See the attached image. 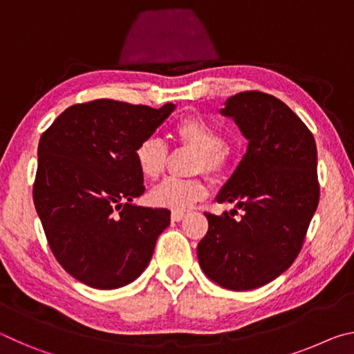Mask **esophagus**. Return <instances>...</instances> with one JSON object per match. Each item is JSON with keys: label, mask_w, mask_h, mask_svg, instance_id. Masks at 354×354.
<instances>
[{"label": "esophagus", "mask_w": 354, "mask_h": 354, "mask_svg": "<svg viewBox=\"0 0 354 354\" xmlns=\"http://www.w3.org/2000/svg\"><path fill=\"white\" fill-rule=\"evenodd\" d=\"M184 217H185L184 212H178V211H173L171 212V220L173 221H181Z\"/></svg>", "instance_id": "34e87169"}]
</instances>
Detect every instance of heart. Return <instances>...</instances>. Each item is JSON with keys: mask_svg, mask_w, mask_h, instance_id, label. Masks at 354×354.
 <instances>
[{"mask_svg": "<svg viewBox=\"0 0 354 354\" xmlns=\"http://www.w3.org/2000/svg\"><path fill=\"white\" fill-rule=\"evenodd\" d=\"M176 140L198 153L195 170L205 171L209 176H218L226 165L225 139L217 129L205 120L195 115L184 117L173 128ZM167 147L156 137H149L139 143L134 158L140 175L154 181L165 170ZM206 185L200 179L169 178L151 192V201L156 206L171 211H187L196 201L205 198Z\"/></svg>", "mask_w": 354, "mask_h": 354, "instance_id": "heart-1", "label": "heart"}]
</instances>
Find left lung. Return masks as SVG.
<instances>
[{
	"label": "left lung",
	"instance_id": "obj_1",
	"mask_svg": "<svg viewBox=\"0 0 354 354\" xmlns=\"http://www.w3.org/2000/svg\"><path fill=\"white\" fill-rule=\"evenodd\" d=\"M220 113L234 120L248 148L215 200L243 214H205L209 230L196 254L212 283L251 290L277 279L301 250L319 206L317 147L306 124L268 93H237Z\"/></svg>",
	"mask_w": 354,
	"mask_h": 354
}]
</instances>
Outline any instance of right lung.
Listing matches in <instances>:
<instances>
[{"label": "right lung", "instance_id": "right-lung-1", "mask_svg": "<svg viewBox=\"0 0 354 354\" xmlns=\"http://www.w3.org/2000/svg\"><path fill=\"white\" fill-rule=\"evenodd\" d=\"M175 109L97 100L70 106L41 134L35 211L57 262L86 286L133 283L170 225L169 209L133 203L145 192L134 153Z\"/></svg>", "mask_w": 354, "mask_h": 354}]
</instances>
